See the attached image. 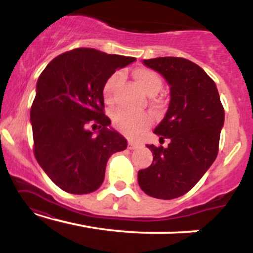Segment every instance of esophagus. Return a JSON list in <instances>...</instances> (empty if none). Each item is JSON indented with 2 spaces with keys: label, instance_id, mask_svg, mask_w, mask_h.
<instances>
[{
  "label": "esophagus",
  "instance_id": "esophagus-1",
  "mask_svg": "<svg viewBox=\"0 0 253 253\" xmlns=\"http://www.w3.org/2000/svg\"><path fill=\"white\" fill-rule=\"evenodd\" d=\"M139 146H140V144H139L138 141H135V140H132V139H129V140H128V149H129V150H134V149H138Z\"/></svg>",
  "mask_w": 253,
  "mask_h": 253
}]
</instances>
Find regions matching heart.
<instances>
[{
    "label": "heart",
    "mask_w": 253,
    "mask_h": 253,
    "mask_svg": "<svg viewBox=\"0 0 253 253\" xmlns=\"http://www.w3.org/2000/svg\"><path fill=\"white\" fill-rule=\"evenodd\" d=\"M123 78V72H114L112 76L107 78L102 89V94L106 102L112 103L114 101L115 91H117L118 86L120 85ZM134 78L136 83L140 85V88L147 95L157 94L163 86V81H162L161 76L151 69H138L134 71ZM151 104L155 107H159L162 104V101L159 98H152ZM112 120L117 125L118 128L124 130L125 133H128V134H136L151 124V117L147 113H130L124 108H117L113 110Z\"/></svg>",
    "instance_id": "1"
}]
</instances>
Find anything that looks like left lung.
I'll use <instances>...</instances> for the list:
<instances>
[{
    "instance_id": "left-lung-1",
    "label": "left lung",
    "mask_w": 253,
    "mask_h": 253,
    "mask_svg": "<svg viewBox=\"0 0 253 253\" xmlns=\"http://www.w3.org/2000/svg\"><path fill=\"white\" fill-rule=\"evenodd\" d=\"M170 85V103L156 127L161 144L147 145L153 162L139 170L138 183L147 195L171 200L184 195L215 161L225 110L214 81L203 69L181 57L144 60Z\"/></svg>"
}]
</instances>
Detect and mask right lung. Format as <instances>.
I'll return each mask as SVG.
<instances>
[{
	"instance_id": "add662e5",
	"label": "right lung",
	"mask_w": 253,
	"mask_h": 253,
	"mask_svg": "<svg viewBox=\"0 0 253 253\" xmlns=\"http://www.w3.org/2000/svg\"><path fill=\"white\" fill-rule=\"evenodd\" d=\"M134 60L81 47L52 59L39 76L31 107L34 156L66 193L98 189L109 157L127 147L120 133L108 129L102 89L117 69ZM89 126L100 129L97 136Z\"/></svg>"
}]
</instances>
